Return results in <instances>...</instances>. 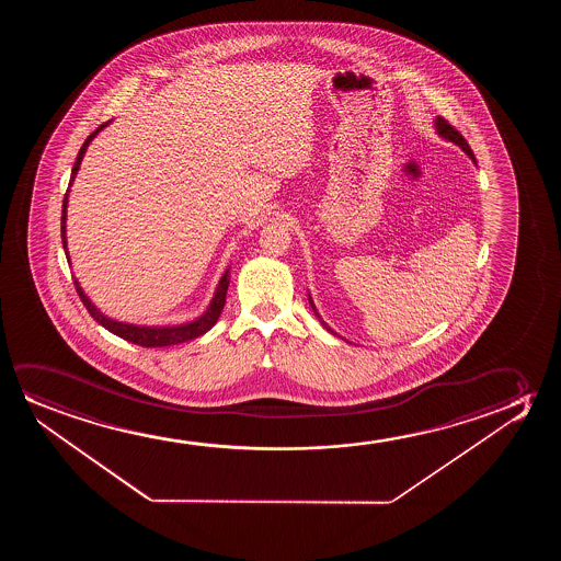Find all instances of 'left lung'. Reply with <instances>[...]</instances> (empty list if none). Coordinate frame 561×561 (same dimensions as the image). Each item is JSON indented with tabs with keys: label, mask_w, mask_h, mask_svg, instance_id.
I'll return each instance as SVG.
<instances>
[{
	"label": "left lung",
	"mask_w": 561,
	"mask_h": 561,
	"mask_svg": "<svg viewBox=\"0 0 561 561\" xmlns=\"http://www.w3.org/2000/svg\"><path fill=\"white\" fill-rule=\"evenodd\" d=\"M435 126H437L438 136H443V138L445 139H450V141H454L456 146H460L461 149H463V151H466V153H468L469 157L473 159V162H476V154H473V151H471V147H469L468 141H466V138L461 136L460 131L454 128L453 124L448 123V121H446V118H443V116H437V121H435ZM310 305H312V308H314L316 312L314 302H312V300H310ZM316 316L320 318V314H318V312H316ZM320 322H322V325L323 328H325V330L331 331L330 325L323 322L322 318H320Z\"/></svg>",
	"instance_id": "left-lung-1"
}]
</instances>
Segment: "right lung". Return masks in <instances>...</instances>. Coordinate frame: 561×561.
<instances>
[{
    "label": "right lung",
    "mask_w": 561,
    "mask_h": 561,
    "mask_svg": "<svg viewBox=\"0 0 561 561\" xmlns=\"http://www.w3.org/2000/svg\"><path fill=\"white\" fill-rule=\"evenodd\" d=\"M107 124L108 123L101 124L100 128L92 131V134L88 136V139H85L84 144H82V147H80L77 161H75V167H72V172H70L69 190L72 182H75V176H77L78 169H80V162H82V157H84L85 149L90 146V141H92V139L95 138V134L103 130ZM69 190H67V193H65V199H62L61 215V239L67 256H69V251H67V228H65V220H67ZM228 285H230V274L226 272L222 279H220V284H218L215 297L210 300V307L207 308V312L201 316V318H197L195 322L185 323V325H172V328H146V325H131V323L116 322V320H111L107 316L101 314L100 310L93 307L92 300L85 297L84 291H82V287L78 285L77 279H75V287H77L78 297H80V300L84 302L85 310L90 312L93 320L101 323V325H103L105 330L111 331V333H115L118 337L126 339L128 343H134V345L139 346L180 345V343L192 341V339L201 337L203 333H207V331L215 325L216 320H218V316L222 314V308L224 305H226V291H228Z\"/></svg>",
    "instance_id": "add662e5"
}]
</instances>
